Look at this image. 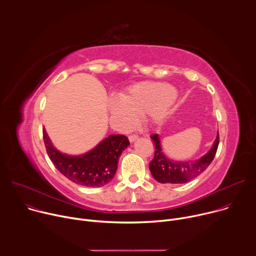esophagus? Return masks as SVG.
Masks as SVG:
<instances>
[{
  "instance_id": "esophagus-1",
  "label": "esophagus",
  "mask_w": 256,
  "mask_h": 256,
  "mask_svg": "<svg viewBox=\"0 0 256 256\" xmlns=\"http://www.w3.org/2000/svg\"><path fill=\"white\" fill-rule=\"evenodd\" d=\"M136 138H138V134H130V136H128V140H130V142H134Z\"/></svg>"
}]
</instances>
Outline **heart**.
<instances>
[{"label":"heart","mask_w":256,"mask_h":256,"mask_svg":"<svg viewBox=\"0 0 256 256\" xmlns=\"http://www.w3.org/2000/svg\"><path fill=\"white\" fill-rule=\"evenodd\" d=\"M175 97V90L168 84L142 82L130 87L122 96V100L110 101L112 114L124 124L130 126L136 116L150 114L158 120L162 114L161 107L170 103Z\"/></svg>","instance_id":"obj_1"}]
</instances>
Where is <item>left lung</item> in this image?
<instances>
[{"label":"left lung","instance_id":"8db88e82","mask_svg":"<svg viewBox=\"0 0 256 256\" xmlns=\"http://www.w3.org/2000/svg\"><path fill=\"white\" fill-rule=\"evenodd\" d=\"M150 138L154 140L155 151L154 158L150 162L149 167L153 177L160 182V184H186L194 177L198 176L202 172H204L208 165L214 160L218 142H220V136H218L212 149L198 160L196 161H188V162H176L173 160H169L162 153L160 140L158 134H152Z\"/></svg>","mask_w":256,"mask_h":256}]
</instances>
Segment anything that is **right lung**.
I'll use <instances>...</instances> for the list:
<instances>
[{"label":"right lung","mask_w":256,"mask_h":256,"mask_svg":"<svg viewBox=\"0 0 256 256\" xmlns=\"http://www.w3.org/2000/svg\"><path fill=\"white\" fill-rule=\"evenodd\" d=\"M42 134L48 155L54 167L72 182L88 188L103 186L112 181L118 170V159L130 144L126 136L112 134L85 155L68 156L54 148L44 128Z\"/></svg>","instance_id":"right-lung-1"}]
</instances>
